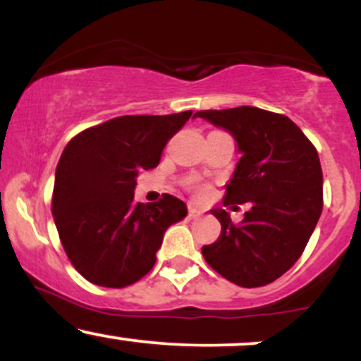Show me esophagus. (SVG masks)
<instances>
[{
  "label": "esophagus",
  "mask_w": 361,
  "mask_h": 361,
  "mask_svg": "<svg viewBox=\"0 0 361 361\" xmlns=\"http://www.w3.org/2000/svg\"><path fill=\"white\" fill-rule=\"evenodd\" d=\"M188 214H190V217H192V219H198V217H202V215H204V210L198 209L197 205H188Z\"/></svg>",
  "instance_id": "1"
}]
</instances>
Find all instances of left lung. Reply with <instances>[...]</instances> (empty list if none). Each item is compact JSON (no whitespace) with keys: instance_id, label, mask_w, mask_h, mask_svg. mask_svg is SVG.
<instances>
[{"instance_id":"left-lung-1","label":"left lung","mask_w":361,"mask_h":361,"mask_svg":"<svg viewBox=\"0 0 361 361\" xmlns=\"http://www.w3.org/2000/svg\"><path fill=\"white\" fill-rule=\"evenodd\" d=\"M197 117L229 132L241 152L224 205L251 204L238 226L224 209L210 210L222 231L202 255L239 287L271 283L300 258L321 217L316 147L288 117L256 106L202 110Z\"/></svg>"}]
</instances>
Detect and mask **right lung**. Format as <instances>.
<instances>
[{
  "instance_id": "obj_1",
  "label": "right lung",
  "mask_w": 361,
  "mask_h": 361,
  "mask_svg": "<svg viewBox=\"0 0 361 361\" xmlns=\"http://www.w3.org/2000/svg\"><path fill=\"white\" fill-rule=\"evenodd\" d=\"M192 117L126 115L69 140L56 168L52 215L73 267L94 285L122 288L156 263L163 235L186 217L185 202L134 200L137 176L159 164L168 140Z\"/></svg>"
}]
</instances>
